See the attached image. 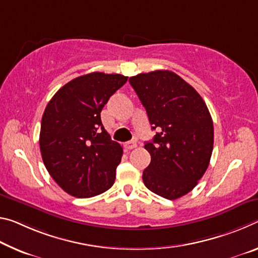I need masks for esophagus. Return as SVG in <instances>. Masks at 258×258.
I'll return each mask as SVG.
<instances>
[{
  "instance_id": "esophagus-1",
  "label": "esophagus",
  "mask_w": 258,
  "mask_h": 258,
  "mask_svg": "<svg viewBox=\"0 0 258 258\" xmlns=\"http://www.w3.org/2000/svg\"><path fill=\"white\" fill-rule=\"evenodd\" d=\"M124 147H125V149H127V150L134 149V148H137V142L136 141H127L124 144Z\"/></svg>"
}]
</instances>
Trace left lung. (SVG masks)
I'll use <instances>...</instances> for the list:
<instances>
[{
    "instance_id": "obj_1",
    "label": "left lung",
    "mask_w": 258,
    "mask_h": 258,
    "mask_svg": "<svg viewBox=\"0 0 258 258\" xmlns=\"http://www.w3.org/2000/svg\"><path fill=\"white\" fill-rule=\"evenodd\" d=\"M130 84L157 130L145 148L151 156L142 173L145 186L167 200L186 195L209 166L214 124L201 95L172 71L131 77Z\"/></svg>"
}]
</instances>
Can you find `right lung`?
<instances>
[{"instance_id":"add662e5","label":"right lung","mask_w":258,"mask_h":258,"mask_svg":"<svg viewBox=\"0 0 258 258\" xmlns=\"http://www.w3.org/2000/svg\"><path fill=\"white\" fill-rule=\"evenodd\" d=\"M127 77L93 72L69 81L44 109L40 131L42 161L51 178L75 198L111 188L122 156L101 121V111Z\"/></svg>"}]
</instances>
